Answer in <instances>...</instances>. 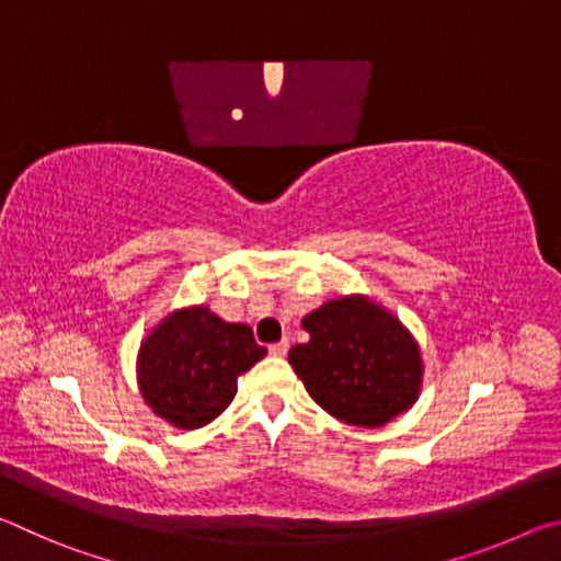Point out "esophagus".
<instances>
[{
	"label": "esophagus",
	"instance_id": "34e87169",
	"mask_svg": "<svg viewBox=\"0 0 561 561\" xmlns=\"http://www.w3.org/2000/svg\"><path fill=\"white\" fill-rule=\"evenodd\" d=\"M287 351H289V341L287 339H282V341H277V344H272L270 346V354L272 356H287Z\"/></svg>",
	"mask_w": 561,
	"mask_h": 561
}]
</instances>
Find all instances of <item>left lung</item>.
Instances as JSON below:
<instances>
[{
	"instance_id": "1",
	"label": "left lung",
	"mask_w": 561,
	"mask_h": 561,
	"mask_svg": "<svg viewBox=\"0 0 561 561\" xmlns=\"http://www.w3.org/2000/svg\"><path fill=\"white\" fill-rule=\"evenodd\" d=\"M301 329L309 341L289 351V364L327 413L381 428L411 411L423 388L421 346L383 304L344 294L309 311Z\"/></svg>"
}]
</instances>
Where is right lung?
<instances>
[{
  "label": "right lung",
  "mask_w": 561,
  "mask_h": 561,
  "mask_svg": "<svg viewBox=\"0 0 561 561\" xmlns=\"http://www.w3.org/2000/svg\"><path fill=\"white\" fill-rule=\"evenodd\" d=\"M267 356L247 324H232L207 304L168 311L140 341L138 388L146 405L180 431L213 423L237 393V378Z\"/></svg>",
  "instance_id": "1"
}]
</instances>
